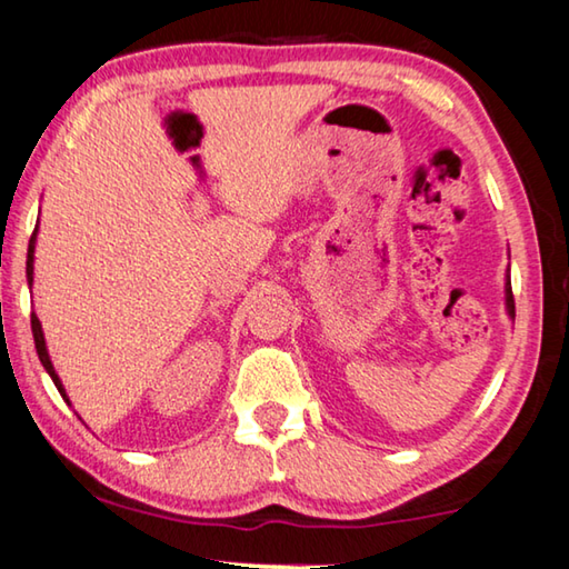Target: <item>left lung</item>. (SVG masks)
Segmentation results:
<instances>
[{
    "mask_svg": "<svg viewBox=\"0 0 569 569\" xmlns=\"http://www.w3.org/2000/svg\"><path fill=\"white\" fill-rule=\"evenodd\" d=\"M507 310L515 318V295H511V282H507Z\"/></svg>",
    "mask_w": 569,
    "mask_h": 569,
    "instance_id": "obj_1",
    "label": "left lung"
}]
</instances>
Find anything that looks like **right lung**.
I'll return each instance as SVG.
<instances>
[{"mask_svg":"<svg viewBox=\"0 0 569 569\" xmlns=\"http://www.w3.org/2000/svg\"><path fill=\"white\" fill-rule=\"evenodd\" d=\"M34 237H37V227H34V231H32V237H30V249H27V282L32 284V259H34ZM32 335H34V348H37V356H40V362L44 366V370L50 372V378H52V383L58 386V390L62 393V398H64V388H62V383H60V378H58V372H54V368H52V362H50V356H48V348H44V335H42V325H40V320H37V315L32 312Z\"/></svg>","mask_w":569,"mask_h":569,"instance_id":"right-lung-1","label":"right lung"}]
</instances>
